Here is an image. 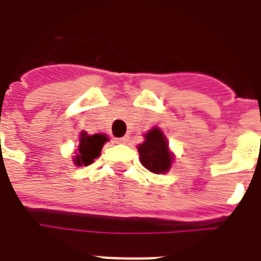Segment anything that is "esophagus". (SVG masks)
I'll return each mask as SVG.
<instances>
[{"label":"esophagus","mask_w":261,"mask_h":261,"mask_svg":"<svg viewBox=\"0 0 261 261\" xmlns=\"http://www.w3.org/2000/svg\"><path fill=\"white\" fill-rule=\"evenodd\" d=\"M127 140H128L127 137H121V138H115V140H113V141H115L116 144H124V142Z\"/></svg>","instance_id":"1"}]
</instances>
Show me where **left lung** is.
Returning <instances> with one entry per match:
<instances>
[{
  "label": "left lung",
  "mask_w": 261,
  "mask_h": 261,
  "mask_svg": "<svg viewBox=\"0 0 261 261\" xmlns=\"http://www.w3.org/2000/svg\"><path fill=\"white\" fill-rule=\"evenodd\" d=\"M141 165L155 174L167 173L174 160V155L170 152L169 144L160 128L153 127L145 134V141L138 145Z\"/></svg>",
  "instance_id": "1"
}]
</instances>
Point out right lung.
<instances>
[{
  "label": "right lung",
  "instance_id": "right-lung-1",
  "mask_svg": "<svg viewBox=\"0 0 261 261\" xmlns=\"http://www.w3.org/2000/svg\"><path fill=\"white\" fill-rule=\"evenodd\" d=\"M108 141L105 134H94L88 136L86 131H82L80 134V142L76 149L74 156V165L88 166L91 165L94 159H96L101 153L102 146Z\"/></svg>",
  "mask_w": 261,
  "mask_h": 261
}]
</instances>
